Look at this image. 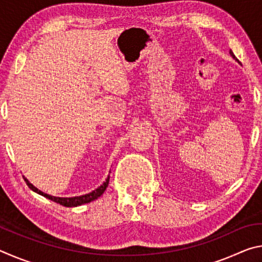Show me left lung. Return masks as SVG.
<instances>
[{
	"label": "left lung",
	"instance_id": "obj_1",
	"mask_svg": "<svg viewBox=\"0 0 262 262\" xmlns=\"http://www.w3.org/2000/svg\"><path fill=\"white\" fill-rule=\"evenodd\" d=\"M230 55H231V56L233 57V59H234V60H236V61H238V59H237V57H236V56H234V54H233V52H232L231 50H230ZM238 62H239V61H238Z\"/></svg>",
	"mask_w": 262,
	"mask_h": 262
}]
</instances>
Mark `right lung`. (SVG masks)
Returning a JSON list of instances; mask_svg holds the SVG:
<instances>
[{"label":"right lung","instance_id":"right-lung-1","mask_svg":"<svg viewBox=\"0 0 262 262\" xmlns=\"http://www.w3.org/2000/svg\"><path fill=\"white\" fill-rule=\"evenodd\" d=\"M26 185L29 186L30 189H32L33 192L38 193L42 195V196H45L46 199H50V200L54 201L56 203H60L61 206H64V207H77V206H81L84 205V203H89L91 201L96 200V199H98L101 194L105 192L106 187L108 186V181H110V176L106 178V180L103 183V185H100L98 188H96L95 190H92L91 193H88V194H84L81 195V196H73V198H59V196H53V195L50 194H46L41 192V190H39L37 187H34V186L30 183V181L23 177Z\"/></svg>","mask_w":262,"mask_h":262}]
</instances>
